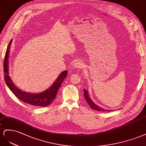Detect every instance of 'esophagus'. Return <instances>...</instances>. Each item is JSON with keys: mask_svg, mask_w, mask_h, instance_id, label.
Returning <instances> with one entry per match:
<instances>
[{"mask_svg": "<svg viewBox=\"0 0 146 146\" xmlns=\"http://www.w3.org/2000/svg\"><path fill=\"white\" fill-rule=\"evenodd\" d=\"M82 66H83V65L80 61H78V62H74L73 64V68H74L81 69L82 68Z\"/></svg>", "mask_w": 146, "mask_h": 146, "instance_id": "esophagus-1", "label": "esophagus"}]
</instances>
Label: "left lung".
Masks as SVG:
<instances>
[{
  "label": "left lung",
  "instance_id": "obj_1",
  "mask_svg": "<svg viewBox=\"0 0 146 146\" xmlns=\"http://www.w3.org/2000/svg\"><path fill=\"white\" fill-rule=\"evenodd\" d=\"M83 90H84V97H85L86 100L87 101V103L89 104V105L90 106V108H92V109L95 110H96V111H110V110H105V109H103V108L98 106L97 105H95V104L92 101V100L89 98V95H88V91H87L86 89H83Z\"/></svg>",
  "mask_w": 146,
  "mask_h": 146
}]
</instances>
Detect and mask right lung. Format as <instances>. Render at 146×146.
Masks as SVG:
<instances>
[{"mask_svg": "<svg viewBox=\"0 0 146 146\" xmlns=\"http://www.w3.org/2000/svg\"><path fill=\"white\" fill-rule=\"evenodd\" d=\"M11 42L12 40L10 41L7 46L3 63L4 79H5V82L8 88L21 101L29 104V105L39 107L46 106L50 105L56 97L57 91L60 88L64 80L66 77L68 72L66 70L62 72L52 85L48 89L41 93L31 94L19 89L13 84L10 76H9V73H8V57H9L10 47Z\"/></svg>", "mask_w": 146, "mask_h": 146, "instance_id": "add662e5", "label": "right lung"}]
</instances>
